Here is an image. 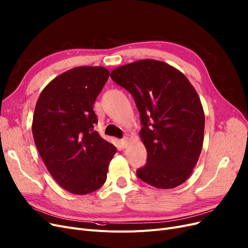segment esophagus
<instances>
[{"label":"esophagus","mask_w":248,"mask_h":248,"mask_svg":"<svg viewBox=\"0 0 248 248\" xmlns=\"http://www.w3.org/2000/svg\"><path fill=\"white\" fill-rule=\"evenodd\" d=\"M121 145H122L123 148H126L127 145H129V138H127V137H124V138H123L121 140Z\"/></svg>","instance_id":"obj_1"}]
</instances>
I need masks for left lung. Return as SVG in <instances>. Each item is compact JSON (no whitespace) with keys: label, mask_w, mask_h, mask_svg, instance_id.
<instances>
[{"label":"left lung","mask_w":248,"mask_h":248,"mask_svg":"<svg viewBox=\"0 0 248 248\" xmlns=\"http://www.w3.org/2000/svg\"><path fill=\"white\" fill-rule=\"evenodd\" d=\"M111 78L134 97L147 162L137 176L158 189L183 184L202 150L204 111L188 78L170 64L144 59L119 66Z\"/></svg>","instance_id":"obj_1"}]
</instances>
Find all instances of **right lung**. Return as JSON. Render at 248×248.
<instances>
[{"label": "right lung", "instance_id": "right-lung-1", "mask_svg": "<svg viewBox=\"0 0 248 248\" xmlns=\"http://www.w3.org/2000/svg\"><path fill=\"white\" fill-rule=\"evenodd\" d=\"M108 78L102 66L67 70L45 87L34 108V144L54 180L72 194H89L102 186L116 152L94 130L93 105Z\"/></svg>", "mask_w": 248, "mask_h": 248}]
</instances>
